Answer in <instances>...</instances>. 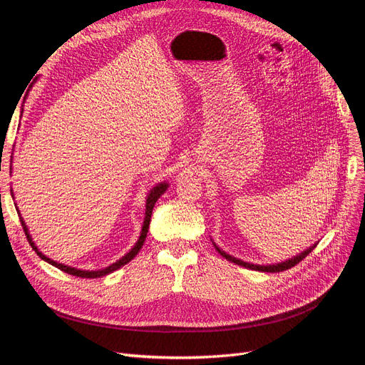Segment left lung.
I'll return each mask as SVG.
<instances>
[{
	"label": "left lung",
	"instance_id": "obj_1",
	"mask_svg": "<svg viewBox=\"0 0 365 365\" xmlns=\"http://www.w3.org/2000/svg\"><path fill=\"white\" fill-rule=\"evenodd\" d=\"M213 242V245H215V248H216V251L220 254V256L222 257H225L227 260H230L231 263H236V264H239V267H244V268H247V269H252V271H260V272H280V271H286V269H289V268H292L294 264H297L298 262H302L309 252H311L315 247H317V244H312L311 247L309 248H306V250H303L302 252H298L297 256H294V257H291V259H286V260H283V262H277V263H269V264H257V263H250V262H245V260H242V259H236L235 256H230L228 252H225L222 248H219L216 244H215V240L213 239H210Z\"/></svg>",
	"mask_w": 365,
	"mask_h": 365
}]
</instances>
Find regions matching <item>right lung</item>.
<instances>
[{
  "label": "right lung",
  "instance_id": "right-lung-1",
  "mask_svg": "<svg viewBox=\"0 0 365 365\" xmlns=\"http://www.w3.org/2000/svg\"><path fill=\"white\" fill-rule=\"evenodd\" d=\"M21 115H23V108H21ZM12 160H14V153H12ZM169 182L168 181H163V182H158V184H155L152 187V189L148 192V196H146V212H145V220H143V227H141V231H140V236H138V240L135 242V245L132 247L130 250H129V252H126L123 257L121 259H118L117 262H114L113 264H109V267H106V268H102V269H96V271H88V269H79V268H74V267H68V264H63V263H59V262H56V260H53V259H50V257H47L46 254H43L38 247H36V244H35V240H33V237H31V235H30V231H29V228H27V224H26V220L23 219V216H21V213H19V210H18V205H16V202H15V207H16V212H18V215H19V219H21V225H23V228H24V233H26V236H27V239H29V244L31 245V248L36 251V254L38 256L43 260V262H47V263H50V264H53V267H56L58 269H61V271H63V272H67V274H70V275H76V277H82V279H98V277H103V275H108V274H111V272H114V271H117V269H120L121 267H125V264L128 263V262H130L132 259H134L137 254L140 252V250H141V247H143V244H145V240H146V236H148V231H149V224H150V216H152V210H153V205H155V202L158 201V197L169 189ZM12 197L15 200V196H14V190H12Z\"/></svg>",
  "mask_w": 365,
  "mask_h": 365
}]
</instances>
